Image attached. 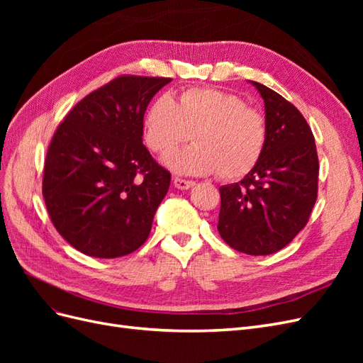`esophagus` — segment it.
I'll return each mask as SVG.
<instances>
[{
  "label": "esophagus",
  "instance_id": "esophagus-1",
  "mask_svg": "<svg viewBox=\"0 0 363 363\" xmlns=\"http://www.w3.org/2000/svg\"><path fill=\"white\" fill-rule=\"evenodd\" d=\"M195 184V182H192V180H186V179H180V177H175L174 179V186L177 189H189V188H192V186Z\"/></svg>",
  "mask_w": 363,
  "mask_h": 363
}]
</instances>
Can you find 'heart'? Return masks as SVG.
<instances>
[{
  "label": "heart",
  "mask_w": 363,
  "mask_h": 363,
  "mask_svg": "<svg viewBox=\"0 0 363 363\" xmlns=\"http://www.w3.org/2000/svg\"><path fill=\"white\" fill-rule=\"evenodd\" d=\"M150 150L164 155L186 140L195 145L174 151L164 164L175 172L213 174L224 180H238L256 167L268 140L267 118L247 106L232 92L194 87L179 95L177 101L159 96L144 119Z\"/></svg>",
  "instance_id": "obj_1"
}]
</instances>
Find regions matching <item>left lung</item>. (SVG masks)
Instances as JSON below:
<instances>
[{"label":"left lung","mask_w":363,"mask_h":363,"mask_svg":"<svg viewBox=\"0 0 363 363\" xmlns=\"http://www.w3.org/2000/svg\"><path fill=\"white\" fill-rule=\"evenodd\" d=\"M251 83L265 103L267 147L242 180L219 188L218 232L236 251L267 256L286 247L309 221L320 163L298 108L269 87Z\"/></svg>","instance_id":"1"}]
</instances>
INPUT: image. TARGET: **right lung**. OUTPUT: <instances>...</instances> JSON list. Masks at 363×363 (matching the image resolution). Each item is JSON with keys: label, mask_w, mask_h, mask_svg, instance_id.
Segmentation results:
<instances>
[{"label": "right lung", "mask_w": 363, "mask_h": 363, "mask_svg": "<svg viewBox=\"0 0 363 363\" xmlns=\"http://www.w3.org/2000/svg\"><path fill=\"white\" fill-rule=\"evenodd\" d=\"M171 79L119 75L77 103L47 151L42 194L57 232L113 259L145 242L171 174L142 144L147 107Z\"/></svg>", "instance_id": "add662e5"}]
</instances>
